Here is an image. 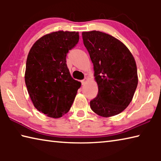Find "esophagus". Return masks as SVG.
<instances>
[{"label":"esophagus","mask_w":161,"mask_h":161,"mask_svg":"<svg viewBox=\"0 0 161 161\" xmlns=\"http://www.w3.org/2000/svg\"><path fill=\"white\" fill-rule=\"evenodd\" d=\"M81 84H82V85H84V84H86L87 82H88V80H87L86 78H85L84 80H81Z\"/></svg>","instance_id":"34e87169"}]
</instances>
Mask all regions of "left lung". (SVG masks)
Instances as JSON below:
<instances>
[{
  "label": "left lung",
  "instance_id": "1",
  "mask_svg": "<svg viewBox=\"0 0 161 161\" xmlns=\"http://www.w3.org/2000/svg\"><path fill=\"white\" fill-rule=\"evenodd\" d=\"M82 38L99 89L92 110L102 117L117 115L129 105L138 85L135 59L123 42L105 32H82Z\"/></svg>",
  "mask_w": 161,
  "mask_h": 161
}]
</instances>
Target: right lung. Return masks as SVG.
<instances>
[{
	"mask_svg": "<svg viewBox=\"0 0 161 161\" xmlns=\"http://www.w3.org/2000/svg\"><path fill=\"white\" fill-rule=\"evenodd\" d=\"M79 38L78 32H53L39 38L29 51L25 72L28 94L34 107L51 118L69 111L81 86L66 64L67 53Z\"/></svg>",
	"mask_w": 161,
	"mask_h": 161,
	"instance_id": "obj_1",
	"label": "right lung"
}]
</instances>
